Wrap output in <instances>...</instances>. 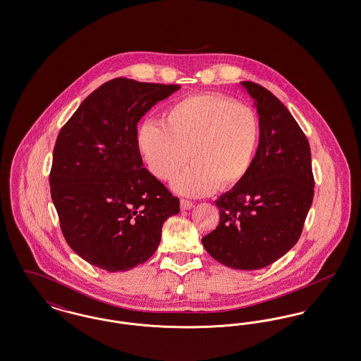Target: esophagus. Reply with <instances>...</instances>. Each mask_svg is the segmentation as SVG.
Wrapping results in <instances>:
<instances>
[{"instance_id": "esophagus-1", "label": "esophagus", "mask_w": 361, "mask_h": 361, "mask_svg": "<svg viewBox=\"0 0 361 361\" xmlns=\"http://www.w3.org/2000/svg\"><path fill=\"white\" fill-rule=\"evenodd\" d=\"M180 206H181V209H190V208L193 207V203H192L190 200L181 199V200H180Z\"/></svg>"}]
</instances>
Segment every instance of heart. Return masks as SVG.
I'll return each mask as SVG.
<instances>
[{
	"label": "heart",
	"instance_id": "b5f03b06",
	"mask_svg": "<svg viewBox=\"0 0 361 361\" xmlns=\"http://www.w3.org/2000/svg\"><path fill=\"white\" fill-rule=\"evenodd\" d=\"M258 143L255 109L221 93L184 97L168 108L164 124L145 121L137 133L139 154L159 180H171L193 158L172 184L189 197L240 185L253 169Z\"/></svg>",
	"mask_w": 361,
	"mask_h": 361
}]
</instances>
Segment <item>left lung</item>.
Here are the masks:
<instances>
[{
    "label": "left lung",
    "mask_w": 361,
    "mask_h": 361,
    "mask_svg": "<svg viewBox=\"0 0 361 361\" xmlns=\"http://www.w3.org/2000/svg\"><path fill=\"white\" fill-rule=\"evenodd\" d=\"M240 85L257 108V155L247 178L215 202L219 224L202 242L226 267L255 271L283 257L299 240L314 176L309 140L286 105L264 86Z\"/></svg>",
    "instance_id": "8db88e82"
}]
</instances>
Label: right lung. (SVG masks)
<instances>
[{
	"mask_svg": "<svg viewBox=\"0 0 361 361\" xmlns=\"http://www.w3.org/2000/svg\"><path fill=\"white\" fill-rule=\"evenodd\" d=\"M180 85L115 78L90 93L56 137L52 203L70 247L108 272L154 255L180 200L143 168L137 124Z\"/></svg>",
	"mask_w": 361,
	"mask_h": 361,
	"instance_id": "obj_1",
	"label": "right lung"
}]
</instances>
